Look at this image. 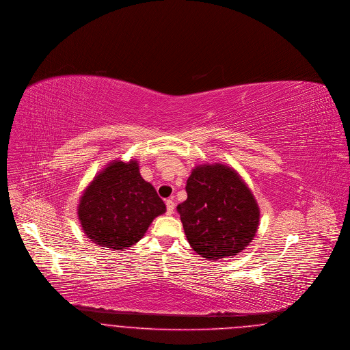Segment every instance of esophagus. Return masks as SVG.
<instances>
[{"instance_id":"obj_1","label":"esophagus","mask_w":350,"mask_h":350,"mask_svg":"<svg viewBox=\"0 0 350 350\" xmlns=\"http://www.w3.org/2000/svg\"><path fill=\"white\" fill-rule=\"evenodd\" d=\"M174 211V202L172 200H166V213L170 215Z\"/></svg>"}]
</instances>
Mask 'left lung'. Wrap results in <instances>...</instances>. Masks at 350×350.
Wrapping results in <instances>:
<instances>
[{
	"instance_id": "obj_1",
	"label": "left lung",
	"mask_w": 350,
	"mask_h": 350,
	"mask_svg": "<svg viewBox=\"0 0 350 350\" xmlns=\"http://www.w3.org/2000/svg\"><path fill=\"white\" fill-rule=\"evenodd\" d=\"M177 206L191 248L208 260L234 256L254 239L260 210L242 177L227 165H198Z\"/></svg>"
}]
</instances>
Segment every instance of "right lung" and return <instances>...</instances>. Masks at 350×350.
Instances as JSON below:
<instances>
[{
    "instance_id": "1",
    "label": "right lung",
    "mask_w": 350,
    "mask_h": 350,
    "mask_svg": "<svg viewBox=\"0 0 350 350\" xmlns=\"http://www.w3.org/2000/svg\"><path fill=\"white\" fill-rule=\"evenodd\" d=\"M165 211L156 189L142 177L139 163L118 160L107 165L85 187L78 218L94 243L125 250L137 243L153 219Z\"/></svg>"
}]
</instances>
